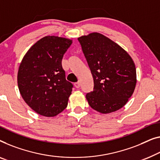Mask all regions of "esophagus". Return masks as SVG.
I'll use <instances>...</instances> for the list:
<instances>
[{"instance_id":"esophagus-1","label":"esophagus","mask_w":160,"mask_h":160,"mask_svg":"<svg viewBox=\"0 0 160 160\" xmlns=\"http://www.w3.org/2000/svg\"><path fill=\"white\" fill-rule=\"evenodd\" d=\"M80 82H76L74 84V86L76 88H79L80 87Z\"/></svg>"}]
</instances>
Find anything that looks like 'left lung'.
<instances>
[{
  "mask_svg": "<svg viewBox=\"0 0 160 160\" xmlns=\"http://www.w3.org/2000/svg\"><path fill=\"white\" fill-rule=\"evenodd\" d=\"M94 79V90L87 94L88 103L108 114L122 108L136 84L135 63L114 41L98 32L78 38Z\"/></svg>",
  "mask_w": 160,
  "mask_h": 160,
  "instance_id": "left-lung-1",
  "label": "left lung"
}]
</instances>
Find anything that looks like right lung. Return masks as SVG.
<instances>
[{
  "label": "right lung",
  "instance_id": "1",
  "mask_svg": "<svg viewBox=\"0 0 160 160\" xmlns=\"http://www.w3.org/2000/svg\"><path fill=\"white\" fill-rule=\"evenodd\" d=\"M72 40L44 37L27 52L18 71L20 94L34 112L54 117L68 105L73 84L66 79L61 61Z\"/></svg>",
  "mask_w": 160,
  "mask_h": 160
}]
</instances>
